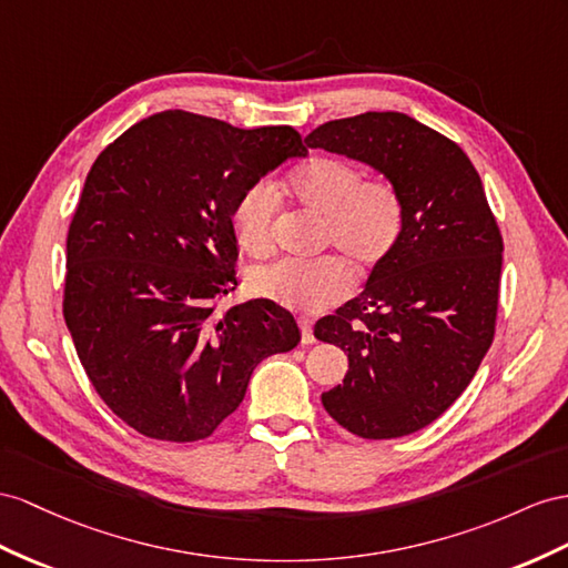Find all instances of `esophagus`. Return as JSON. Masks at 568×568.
I'll use <instances>...</instances> for the list:
<instances>
[{
  "instance_id": "esophagus-1",
  "label": "esophagus",
  "mask_w": 568,
  "mask_h": 568,
  "mask_svg": "<svg viewBox=\"0 0 568 568\" xmlns=\"http://www.w3.org/2000/svg\"><path fill=\"white\" fill-rule=\"evenodd\" d=\"M300 328H302V343L304 345H312L316 338H314V331H312L310 318H300Z\"/></svg>"
}]
</instances>
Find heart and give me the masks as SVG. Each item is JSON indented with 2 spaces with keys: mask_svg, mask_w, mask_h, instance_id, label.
Wrapping results in <instances>:
<instances>
[{
  "mask_svg": "<svg viewBox=\"0 0 568 568\" xmlns=\"http://www.w3.org/2000/svg\"><path fill=\"white\" fill-rule=\"evenodd\" d=\"M300 209L322 217V244L333 246L357 275H367L396 250L405 227V199L388 178L362 180L351 160L316 155L283 184ZM232 235L250 256H268L278 227V199L266 184L240 194L230 213ZM351 278L338 258L275 261L250 273V290L300 312H316L345 297Z\"/></svg>",
  "mask_w": 568,
  "mask_h": 568,
  "instance_id": "1",
  "label": "heart"
}]
</instances>
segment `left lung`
<instances>
[{
	"label": "left lung",
	"mask_w": 568,
	"mask_h": 568,
	"mask_svg": "<svg viewBox=\"0 0 568 568\" xmlns=\"http://www.w3.org/2000/svg\"><path fill=\"white\" fill-rule=\"evenodd\" d=\"M304 143L372 165L405 199L398 246L314 336L347 355L343 384L322 396L341 427L413 434L468 388L494 338L504 242L483 180L458 143L403 112L333 120Z\"/></svg>",
	"instance_id": "1"
}]
</instances>
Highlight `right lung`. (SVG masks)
I'll return each instance as SVG.
<instances>
[{"mask_svg": "<svg viewBox=\"0 0 568 568\" xmlns=\"http://www.w3.org/2000/svg\"><path fill=\"white\" fill-rule=\"evenodd\" d=\"M300 155L293 126L168 110L95 158L67 235L64 322L98 396L139 434L206 439L258 362L300 343L271 300L215 314L237 285L232 206Z\"/></svg>", "mask_w": 568, "mask_h": 568, "instance_id": "right-lung-1", "label": "right lung"}]
</instances>
